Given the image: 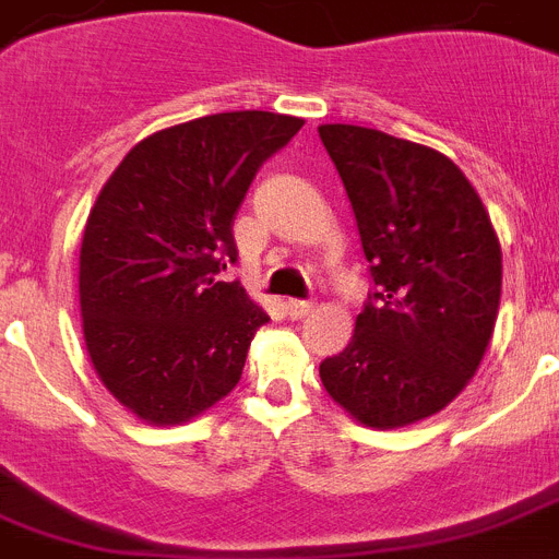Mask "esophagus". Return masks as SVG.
<instances>
[{"label":"esophagus","instance_id":"obj_1","mask_svg":"<svg viewBox=\"0 0 559 559\" xmlns=\"http://www.w3.org/2000/svg\"><path fill=\"white\" fill-rule=\"evenodd\" d=\"M311 311H313V302H308V299H288V302H285V313H288L290 319H302Z\"/></svg>","mask_w":559,"mask_h":559}]
</instances>
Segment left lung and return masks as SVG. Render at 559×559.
Here are the masks:
<instances>
[{
    "mask_svg": "<svg viewBox=\"0 0 559 559\" xmlns=\"http://www.w3.org/2000/svg\"><path fill=\"white\" fill-rule=\"evenodd\" d=\"M373 290L338 356L319 365L336 404L367 427L416 424L469 384L495 331L500 242L464 171L388 132L325 123Z\"/></svg>",
    "mask_w": 559,
    "mask_h": 559,
    "instance_id": "left-lung-1",
    "label": "left lung"
}]
</instances>
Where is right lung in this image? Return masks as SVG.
<instances>
[{"instance_id": "right-lung-1", "label": "right lung", "mask_w": 559, "mask_h": 559, "mask_svg": "<svg viewBox=\"0 0 559 559\" xmlns=\"http://www.w3.org/2000/svg\"><path fill=\"white\" fill-rule=\"evenodd\" d=\"M302 118L242 109L143 138L84 226L79 297L95 373L146 424H183L237 388L269 313L240 283L234 217Z\"/></svg>"}]
</instances>
